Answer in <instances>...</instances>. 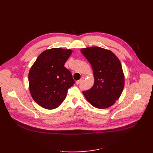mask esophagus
<instances>
[{
    "label": "esophagus",
    "mask_w": 153,
    "mask_h": 153,
    "mask_svg": "<svg viewBox=\"0 0 153 153\" xmlns=\"http://www.w3.org/2000/svg\"><path fill=\"white\" fill-rule=\"evenodd\" d=\"M83 80H84V78H82L80 80H77V81L76 82V84H81Z\"/></svg>",
    "instance_id": "esophagus-1"
}]
</instances>
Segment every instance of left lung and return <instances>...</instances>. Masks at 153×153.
I'll return each mask as SVG.
<instances>
[{"label": "left lung", "instance_id": "obj_1", "mask_svg": "<svg viewBox=\"0 0 153 153\" xmlns=\"http://www.w3.org/2000/svg\"><path fill=\"white\" fill-rule=\"evenodd\" d=\"M93 69L94 84L83 91L87 100L94 107L106 108L121 95L124 76L119 59L111 51L98 47L81 50Z\"/></svg>", "mask_w": 153, "mask_h": 153}]
</instances>
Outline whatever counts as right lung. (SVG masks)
Segmentation results:
<instances>
[{"mask_svg":"<svg viewBox=\"0 0 153 153\" xmlns=\"http://www.w3.org/2000/svg\"><path fill=\"white\" fill-rule=\"evenodd\" d=\"M71 50L52 48L41 53L29 73L32 98L42 107L53 109L66 98L68 90L75 84L71 71L64 67Z\"/></svg>","mask_w":153,"mask_h":153,"instance_id":"obj_1","label":"right lung"}]
</instances>
